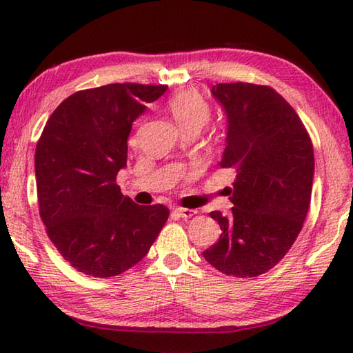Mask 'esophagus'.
Instances as JSON below:
<instances>
[{
    "mask_svg": "<svg viewBox=\"0 0 353 353\" xmlns=\"http://www.w3.org/2000/svg\"><path fill=\"white\" fill-rule=\"evenodd\" d=\"M174 213L177 214L179 218H182V219H188V218H191V216H194L196 213V210H191V208H182V207H176L174 208Z\"/></svg>",
    "mask_w": 353,
    "mask_h": 353,
    "instance_id": "1",
    "label": "esophagus"
}]
</instances>
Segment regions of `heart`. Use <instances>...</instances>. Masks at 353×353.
<instances>
[{
  "label": "heart",
  "mask_w": 353,
  "mask_h": 353,
  "mask_svg": "<svg viewBox=\"0 0 353 353\" xmlns=\"http://www.w3.org/2000/svg\"><path fill=\"white\" fill-rule=\"evenodd\" d=\"M168 110L185 134L199 132L210 118V105L196 90H182L171 97Z\"/></svg>",
  "instance_id": "obj_1"
}]
</instances>
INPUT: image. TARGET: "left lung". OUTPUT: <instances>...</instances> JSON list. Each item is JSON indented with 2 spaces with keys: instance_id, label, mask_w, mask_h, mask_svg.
Listing matches in <instances>:
<instances>
[{
  "instance_id": "8db88e82",
  "label": "left lung",
  "mask_w": 353,
  "mask_h": 353,
  "mask_svg": "<svg viewBox=\"0 0 353 353\" xmlns=\"http://www.w3.org/2000/svg\"><path fill=\"white\" fill-rule=\"evenodd\" d=\"M227 117L221 168L235 171L230 216L212 212L219 240L202 252L225 276L256 277L283 259L302 230L312 199L314 154L294 109L266 85L218 83Z\"/></svg>"
}]
</instances>
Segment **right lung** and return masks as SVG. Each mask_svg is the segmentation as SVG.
Listing matches in <instances>:
<instances>
[{"instance_id":"obj_1","label":"right lung","mask_w":353,"mask_h":353,"mask_svg":"<svg viewBox=\"0 0 353 353\" xmlns=\"http://www.w3.org/2000/svg\"><path fill=\"white\" fill-rule=\"evenodd\" d=\"M166 88L126 82L76 92L40 135V218L63 259L87 276L113 277L137 265L170 216L162 204L137 205L117 185L132 123Z\"/></svg>"}]
</instances>
